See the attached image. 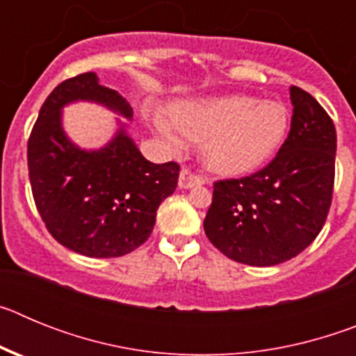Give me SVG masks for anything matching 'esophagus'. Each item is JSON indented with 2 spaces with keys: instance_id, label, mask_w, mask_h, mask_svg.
Wrapping results in <instances>:
<instances>
[{
  "instance_id": "34e87169",
  "label": "esophagus",
  "mask_w": 356,
  "mask_h": 356,
  "mask_svg": "<svg viewBox=\"0 0 356 356\" xmlns=\"http://www.w3.org/2000/svg\"><path fill=\"white\" fill-rule=\"evenodd\" d=\"M203 184H205V180H203L201 176L191 172L188 169H184V171L180 172V178H178V185H180V188H193Z\"/></svg>"
}]
</instances>
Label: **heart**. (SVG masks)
Returning <instances> with one entry per match:
<instances>
[{"label": "heart", "mask_w": 356, "mask_h": 356, "mask_svg": "<svg viewBox=\"0 0 356 356\" xmlns=\"http://www.w3.org/2000/svg\"><path fill=\"white\" fill-rule=\"evenodd\" d=\"M151 122L175 147L181 144V135L203 143V162L212 172L244 176L276 155L287 137L291 119L282 103L232 94L176 102L171 118L153 112Z\"/></svg>", "instance_id": "heart-1"}]
</instances>
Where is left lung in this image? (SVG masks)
<instances>
[{
  "label": "left lung",
  "mask_w": 356,
  "mask_h": 356,
  "mask_svg": "<svg viewBox=\"0 0 356 356\" xmlns=\"http://www.w3.org/2000/svg\"><path fill=\"white\" fill-rule=\"evenodd\" d=\"M287 140L269 165L241 180L213 184L205 234L235 262L269 267L312 244L332 205L337 134L325 108L291 87Z\"/></svg>",
  "instance_id": "8db88e82"
}]
</instances>
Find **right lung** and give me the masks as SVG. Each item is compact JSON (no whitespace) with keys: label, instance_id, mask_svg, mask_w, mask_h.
Segmentation results:
<instances>
[{"label":"right lung","instance_id":"1","mask_svg":"<svg viewBox=\"0 0 356 356\" xmlns=\"http://www.w3.org/2000/svg\"><path fill=\"white\" fill-rule=\"evenodd\" d=\"M96 103L131 121L134 108L96 72H83L55 87L28 140V171L37 210L49 234L74 253L112 259L131 253L153 232L160 203L175 193L178 163L143 156L115 118L112 139L85 149L64 130V106Z\"/></svg>","mask_w":356,"mask_h":356}]
</instances>
